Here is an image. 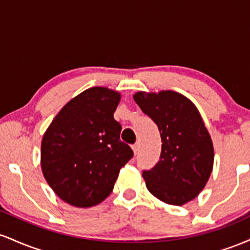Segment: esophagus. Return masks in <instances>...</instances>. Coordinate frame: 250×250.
Listing matches in <instances>:
<instances>
[{
  "instance_id": "34e87169",
  "label": "esophagus",
  "mask_w": 250,
  "mask_h": 250,
  "mask_svg": "<svg viewBox=\"0 0 250 250\" xmlns=\"http://www.w3.org/2000/svg\"><path fill=\"white\" fill-rule=\"evenodd\" d=\"M131 148H133V151H134V154L136 155L137 153H139V150H140V145H139V143H135V145H134L133 147H131Z\"/></svg>"
}]
</instances>
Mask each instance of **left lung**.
Masks as SVG:
<instances>
[{
    "label": "left lung",
    "mask_w": 250,
    "mask_h": 250,
    "mask_svg": "<svg viewBox=\"0 0 250 250\" xmlns=\"http://www.w3.org/2000/svg\"><path fill=\"white\" fill-rule=\"evenodd\" d=\"M133 97L156 123L162 140L159 163L142 173L146 187L162 202L186 205L203 190L214 166L213 141L202 116L177 91H137Z\"/></svg>",
    "instance_id": "8db88e82"
}]
</instances>
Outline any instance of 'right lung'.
<instances>
[{"mask_svg": "<svg viewBox=\"0 0 250 250\" xmlns=\"http://www.w3.org/2000/svg\"><path fill=\"white\" fill-rule=\"evenodd\" d=\"M120 100L121 94L113 89L89 88L59 111L43 135V176L70 206L88 208L107 199L121 168L133 157L114 119Z\"/></svg>", "mask_w": 250, "mask_h": 250, "instance_id": "add662e5", "label": "right lung"}]
</instances>
